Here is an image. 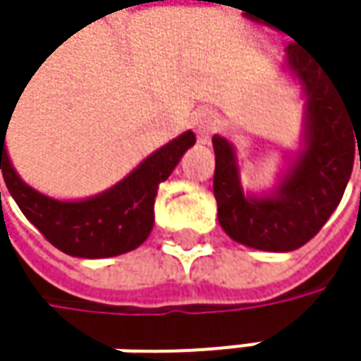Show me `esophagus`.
<instances>
[{
    "mask_svg": "<svg viewBox=\"0 0 361 361\" xmlns=\"http://www.w3.org/2000/svg\"><path fill=\"white\" fill-rule=\"evenodd\" d=\"M211 133H213V121H211V116H200L196 121V137H198V142L200 144H209Z\"/></svg>",
    "mask_w": 361,
    "mask_h": 361,
    "instance_id": "34e87169",
    "label": "esophagus"
}]
</instances>
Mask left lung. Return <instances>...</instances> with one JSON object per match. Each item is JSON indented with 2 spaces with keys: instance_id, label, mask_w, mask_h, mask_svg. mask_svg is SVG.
<instances>
[{
  "instance_id": "left-lung-1",
  "label": "left lung",
  "mask_w": 361,
  "mask_h": 361,
  "mask_svg": "<svg viewBox=\"0 0 361 361\" xmlns=\"http://www.w3.org/2000/svg\"><path fill=\"white\" fill-rule=\"evenodd\" d=\"M286 64L305 94V131L299 161L274 196L245 194L234 146L213 135L219 224L232 240L259 251H295L322 230L343 198L361 140L360 110L326 68L293 47Z\"/></svg>"
}]
</instances>
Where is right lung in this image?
<instances>
[{"label":"right lung","instance_id":"1","mask_svg":"<svg viewBox=\"0 0 361 361\" xmlns=\"http://www.w3.org/2000/svg\"><path fill=\"white\" fill-rule=\"evenodd\" d=\"M4 131L8 129H0V169L12 198L47 243L83 259L133 251L150 236L159 183L171 176L183 152L196 142L194 133L185 131L100 196L64 202L39 194L18 178L6 152Z\"/></svg>","mask_w":361,"mask_h":361}]
</instances>
